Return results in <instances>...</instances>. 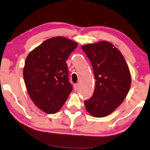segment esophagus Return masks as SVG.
I'll use <instances>...</instances> for the list:
<instances>
[{"instance_id":"esophagus-1","label":"esophagus","mask_w":150,"mask_h":150,"mask_svg":"<svg viewBox=\"0 0 150 150\" xmlns=\"http://www.w3.org/2000/svg\"><path fill=\"white\" fill-rule=\"evenodd\" d=\"M74 86V90H75V91H76V90L78 88V84H75Z\"/></svg>"}]
</instances>
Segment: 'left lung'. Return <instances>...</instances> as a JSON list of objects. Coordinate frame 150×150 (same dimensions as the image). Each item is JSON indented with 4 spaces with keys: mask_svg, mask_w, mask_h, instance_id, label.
<instances>
[{
    "mask_svg": "<svg viewBox=\"0 0 150 150\" xmlns=\"http://www.w3.org/2000/svg\"><path fill=\"white\" fill-rule=\"evenodd\" d=\"M94 70L95 88L92 97L84 101L90 114L103 117L112 113L123 102L130 89L131 77L120 51L107 41L82 46Z\"/></svg>",
    "mask_w": 150,
    "mask_h": 150,
    "instance_id": "left-lung-1",
    "label": "left lung"
}]
</instances>
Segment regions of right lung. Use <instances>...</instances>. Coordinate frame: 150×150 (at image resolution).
I'll return each mask as SVG.
<instances>
[{"instance_id":"obj_1","label":"right lung","mask_w":150,"mask_h":150,"mask_svg":"<svg viewBox=\"0 0 150 150\" xmlns=\"http://www.w3.org/2000/svg\"><path fill=\"white\" fill-rule=\"evenodd\" d=\"M77 45L68 38L54 37L27 57L23 68L25 86L33 102L46 113L58 111L72 91L66 61Z\"/></svg>"}]
</instances>
